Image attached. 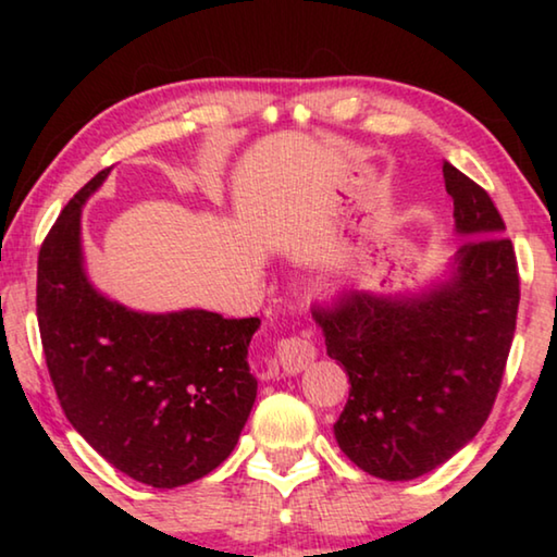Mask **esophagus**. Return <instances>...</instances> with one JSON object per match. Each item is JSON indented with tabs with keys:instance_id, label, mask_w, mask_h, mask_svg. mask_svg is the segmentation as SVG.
Returning <instances> with one entry per match:
<instances>
[{
	"instance_id": "obj_1",
	"label": "esophagus",
	"mask_w": 557,
	"mask_h": 557,
	"mask_svg": "<svg viewBox=\"0 0 557 557\" xmlns=\"http://www.w3.org/2000/svg\"><path fill=\"white\" fill-rule=\"evenodd\" d=\"M275 354H277V361L282 369H285L287 373H299L314 361L317 348L312 344V338L287 336V338H282V342H277Z\"/></svg>"
}]
</instances>
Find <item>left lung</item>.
I'll use <instances>...</instances> for the list:
<instances>
[{
  "instance_id": "8db88e82",
  "label": "left lung",
  "mask_w": 557,
  "mask_h": 557,
  "mask_svg": "<svg viewBox=\"0 0 557 557\" xmlns=\"http://www.w3.org/2000/svg\"><path fill=\"white\" fill-rule=\"evenodd\" d=\"M442 174L457 231L469 235L451 282L420 299L348 289L312 307L351 383L338 447L388 482L428 474L482 430L516 332L521 277L502 213L449 162Z\"/></svg>"
}]
</instances>
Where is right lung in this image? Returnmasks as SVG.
Segmentation results:
<instances>
[{
    "label": "right lung",
    "instance_id": "1",
    "mask_svg": "<svg viewBox=\"0 0 557 557\" xmlns=\"http://www.w3.org/2000/svg\"><path fill=\"white\" fill-rule=\"evenodd\" d=\"M102 169L65 203L39 250L36 317L46 366L71 425L137 482L174 488L223 465L256 403L248 346L260 319L203 309L137 314L83 272L81 206Z\"/></svg>",
    "mask_w": 557,
    "mask_h": 557
}]
</instances>
